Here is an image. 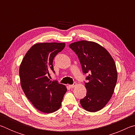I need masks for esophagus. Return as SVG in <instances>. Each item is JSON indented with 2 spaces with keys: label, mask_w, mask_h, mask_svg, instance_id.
<instances>
[{
  "label": "esophagus",
  "mask_w": 135,
  "mask_h": 135,
  "mask_svg": "<svg viewBox=\"0 0 135 135\" xmlns=\"http://www.w3.org/2000/svg\"><path fill=\"white\" fill-rule=\"evenodd\" d=\"M76 85H77V84L76 83H74V84H72V85H69V87H70V88L73 89V88H75V87L76 86Z\"/></svg>",
  "instance_id": "obj_1"
}]
</instances>
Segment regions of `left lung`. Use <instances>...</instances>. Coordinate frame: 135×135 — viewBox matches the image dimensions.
<instances>
[{
	"label": "left lung",
	"instance_id": "obj_1",
	"mask_svg": "<svg viewBox=\"0 0 135 135\" xmlns=\"http://www.w3.org/2000/svg\"><path fill=\"white\" fill-rule=\"evenodd\" d=\"M69 47L78 56L84 73H88L85 83L86 96L80 100L81 107L89 112H97L112 97L117 80V71L113 57L106 49L92 41L81 40Z\"/></svg>",
	"mask_w": 135,
	"mask_h": 135
}]
</instances>
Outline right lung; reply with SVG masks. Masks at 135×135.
Segmentation results:
<instances>
[{
	"label": "right lung",
	"instance_id": "obj_1",
	"mask_svg": "<svg viewBox=\"0 0 135 135\" xmlns=\"http://www.w3.org/2000/svg\"><path fill=\"white\" fill-rule=\"evenodd\" d=\"M65 43H37L32 46L20 66L21 88L36 109L52 113L60 108L67 90L65 85L50 80L49 72L54 71L53 60L64 48Z\"/></svg>",
	"mask_w": 135,
	"mask_h": 135
}]
</instances>
